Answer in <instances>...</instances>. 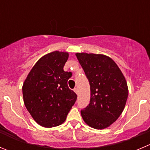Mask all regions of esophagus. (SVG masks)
Here are the masks:
<instances>
[{
  "label": "esophagus",
  "instance_id": "34e87169",
  "mask_svg": "<svg viewBox=\"0 0 150 150\" xmlns=\"http://www.w3.org/2000/svg\"><path fill=\"white\" fill-rule=\"evenodd\" d=\"M74 91H75V93H76L77 94H78V88H74Z\"/></svg>",
  "mask_w": 150,
  "mask_h": 150
}]
</instances>
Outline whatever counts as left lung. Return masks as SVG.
<instances>
[{
    "label": "left lung",
    "instance_id": "8db88e82",
    "mask_svg": "<svg viewBox=\"0 0 150 150\" xmlns=\"http://www.w3.org/2000/svg\"><path fill=\"white\" fill-rule=\"evenodd\" d=\"M76 56L90 84V103L81 110L86 123L106 128L120 117L128 97L126 80L117 64L102 54L78 53Z\"/></svg>",
    "mask_w": 150,
    "mask_h": 150
}]
</instances>
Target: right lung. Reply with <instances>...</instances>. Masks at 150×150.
I'll list each match as a JSON object with an SVG mask.
<instances>
[{"label": "right lung", "instance_id": "add662e5", "mask_svg": "<svg viewBox=\"0 0 150 150\" xmlns=\"http://www.w3.org/2000/svg\"><path fill=\"white\" fill-rule=\"evenodd\" d=\"M68 57L67 52L45 55L35 64L23 83L25 105L42 127L62 125L77 100V94L67 85L72 72L64 70Z\"/></svg>", "mask_w": 150, "mask_h": 150}]
</instances>
